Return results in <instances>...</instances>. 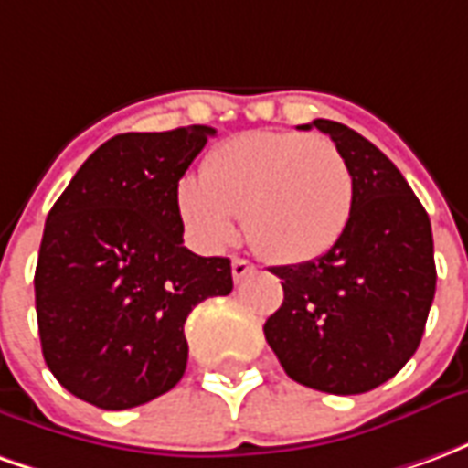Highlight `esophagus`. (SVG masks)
<instances>
[{"mask_svg": "<svg viewBox=\"0 0 468 468\" xmlns=\"http://www.w3.org/2000/svg\"><path fill=\"white\" fill-rule=\"evenodd\" d=\"M255 271L253 263H248L245 258H233V281L235 283H240L245 275H250Z\"/></svg>", "mask_w": 468, "mask_h": 468, "instance_id": "34e87169", "label": "esophagus"}]
</instances>
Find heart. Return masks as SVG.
Masks as SVG:
<instances>
[{"label":"heart","mask_w":468,"mask_h":468,"mask_svg":"<svg viewBox=\"0 0 468 468\" xmlns=\"http://www.w3.org/2000/svg\"><path fill=\"white\" fill-rule=\"evenodd\" d=\"M175 207L197 248L233 243L243 213L250 243L281 263L324 255L353 210V175L325 134L253 130L205 157L203 177L185 175Z\"/></svg>","instance_id":"b5f03b06"}]
</instances>
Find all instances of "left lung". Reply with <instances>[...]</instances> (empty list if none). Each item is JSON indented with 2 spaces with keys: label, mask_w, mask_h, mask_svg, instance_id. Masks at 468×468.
I'll return each instance as SVG.
<instances>
[{
  "label": "left lung",
  "mask_w": 468,
  "mask_h": 468,
  "mask_svg": "<svg viewBox=\"0 0 468 468\" xmlns=\"http://www.w3.org/2000/svg\"><path fill=\"white\" fill-rule=\"evenodd\" d=\"M353 175L344 235L321 258L278 265L283 305L265 321V341L293 381L351 396L401 371L421 344L436 293L429 215L399 167L366 137L314 120Z\"/></svg>",
  "instance_id": "obj_1"
}]
</instances>
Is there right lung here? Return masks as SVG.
Segmentation results:
<instances>
[{"label":"right lung","instance_id":"obj_1","mask_svg":"<svg viewBox=\"0 0 468 468\" xmlns=\"http://www.w3.org/2000/svg\"><path fill=\"white\" fill-rule=\"evenodd\" d=\"M207 124L124 133L100 144L49 210L35 271L42 353L67 391L107 411L183 378V325L233 291L228 258L183 245L175 187L213 137Z\"/></svg>","mask_w":468,"mask_h":468}]
</instances>
